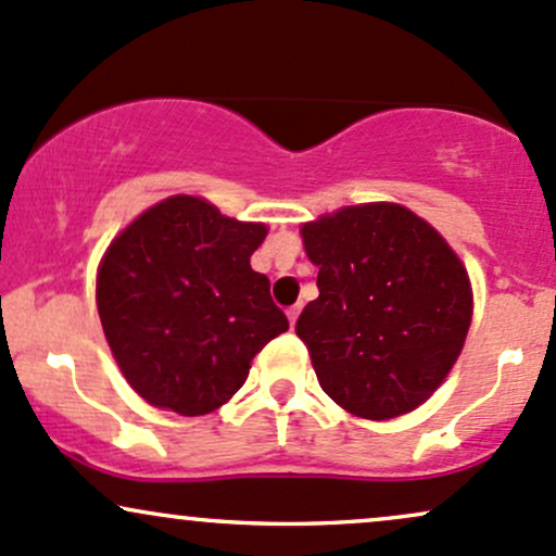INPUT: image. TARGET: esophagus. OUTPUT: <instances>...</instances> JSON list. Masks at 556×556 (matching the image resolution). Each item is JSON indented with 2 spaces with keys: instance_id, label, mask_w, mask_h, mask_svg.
Wrapping results in <instances>:
<instances>
[{
  "instance_id": "esophagus-1",
  "label": "esophagus",
  "mask_w": 556,
  "mask_h": 556,
  "mask_svg": "<svg viewBox=\"0 0 556 556\" xmlns=\"http://www.w3.org/2000/svg\"><path fill=\"white\" fill-rule=\"evenodd\" d=\"M298 316H301V306H290V308H288V319H290V327H295Z\"/></svg>"
}]
</instances>
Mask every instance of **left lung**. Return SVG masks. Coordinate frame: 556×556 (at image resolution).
<instances>
[{"mask_svg":"<svg viewBox=\"0 0 556 556\" xmlns=\"http://www.w3.org/2000/svg\"><path fill=\"white\" fill-rule=\"evenodd\" d=\"M319 298L298 316L319 386L345 412L393 419L446 380L472 321L467 268L425 218L395 203L303 224Z\"/></svg>","mask_w":556,"mask_h":556,"instance_id":"1","label":"left lung"}]
</instances>
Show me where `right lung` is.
Here are the masks:
<instances>
[{
	"label": "right lung",
	"mask_w": 556,
	"mask_h": 556,
	"mask_svg": "<svg viewBox=\"0 0 556 556\" xmlns=\"http://www.w3.org/2000/svg\"><path fill=\"white\" fill-rule=\"evenodd\" d=\"M264 224L174 194L110 242L97 311L129 386L157 408L200 417L227 404L288 316L250 268Z\"/></svg>",
	"instance_id": "add662e5"
}]
</instances>
